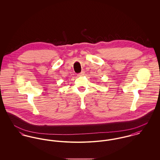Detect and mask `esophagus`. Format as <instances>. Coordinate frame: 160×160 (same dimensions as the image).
Segmentation results:
<instances>
[{"instance_id": "esophagus-1", "label": "esophagus", "mask_w": 160, "mask_h": 160, "mask_svg": "<svg viewBox=\"0 0 160 160\" xmlns=\"http://www.w3.org/2000/svg\"><path fill=\"white\" fill-rule=\"evenodd\" d=\"M84 75V71H81L80 73H79L78 74V76H82Z\"/></svg>"}]
</instances>
